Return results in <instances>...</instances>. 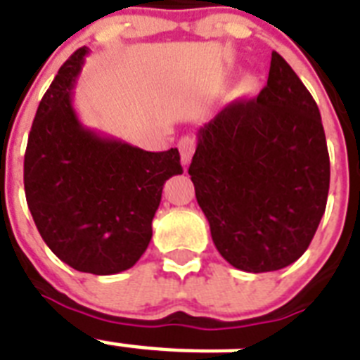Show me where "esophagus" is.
I'll return each mask as SVG.
<instances>
[{
	"instance_id": "esophagus-1",
	"label": "esophagus",
	"mask_w": 360,
	"mask_h": 360,
	"mask_svg": "<svg viewBox=\"0 0 360 360\" xmlns=\"http://www.w3.org/2000/svg\"><path fill=\"white\" fill-rule=\"evenodd\" d=\"M195 147H197V143H195V139L193 138H182L178 141V148H180V156H182L184 165H187V163L191 162Z\"/></svg>"
}]
</instances>
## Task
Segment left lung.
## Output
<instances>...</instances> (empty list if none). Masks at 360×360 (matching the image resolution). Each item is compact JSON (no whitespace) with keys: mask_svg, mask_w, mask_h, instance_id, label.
Masks as SVG:
<instances>
[{"mask_svg":"<svg viewBox=\"0 0 360 360\" xmlns=\"http://www.w3.org/2000/svg\"><path fill=\"white\" fill-rule=\"evenodd\" d=\"M189 165L217 250L245 272L302 257L326 212L329 154L313 95L272 51L266 86L198 129Z\"/></svg>","mask_w":360,"mask_h":360,"instance_id":"obj_1","label":"left lung"}]
</instances>
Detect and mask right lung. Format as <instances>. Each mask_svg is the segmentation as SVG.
<instances>
[{
    "label": "right lung",
    "mask_w": 360,
    "mask_h": 360,
    "mask_svg": "<svg viewBox=\"0 0 360 360\" xmlns=\"http://www.w3.org/2000/svg\"><path fill=\"white\" fill-rule=\"evenodd\" d=\"M88 47L68 58L32 121L23 186L41 239L71 269L95 276L136 265L153 237L165 180L182 174L178 148H143L86 129L73 88Z\"/></svg>",
    "instance_id": "obj_1"
}]
</instances>
